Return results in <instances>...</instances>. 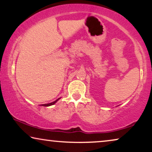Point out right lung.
I'll return each mask as SVG.
<instances>
[{
	"mask_svg": "<svg viewBox=\"0 0 152 152\" xmlns=\"http://www.w3.org/2000/svg\"><path fill=\"white\" fill-rule=\"evenodd\" d=\"M59 99H57V100H55V101H54V102H51V103H49V104H41V106H43V107H49V106H51V105H53V104H55L59 100Z\"/></svg>",
	"mask_w": 152,
	"mask_h": 152,
	"instance_id": "right-lung-1",
	"label": "right lung"
}]
</instances>
